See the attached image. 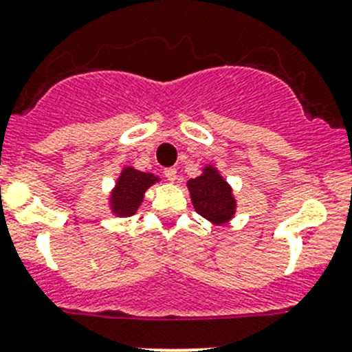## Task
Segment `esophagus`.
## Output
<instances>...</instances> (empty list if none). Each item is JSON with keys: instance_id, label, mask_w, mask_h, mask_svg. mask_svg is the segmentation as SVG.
<instances>
[{"instance_id": "34e87169", "label": "esophagus", "mask_w": 352, "mask_h": 352, "mask_svg": "<svg viewBox=\"0 0 352 352\" xmlns=\"http://www.w3.org/2000/svg\"><path fill=\"white\" fill-rule=\"evenodd\" d=\"M165 177L170 180V182H173V180L177 179V170L175 168H166L165 170Z\"/></svg>"}]
</instances>
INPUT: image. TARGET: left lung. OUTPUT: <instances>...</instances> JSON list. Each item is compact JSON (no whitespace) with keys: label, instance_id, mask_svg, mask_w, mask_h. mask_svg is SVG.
Wrapping results in <instances>:
<instances>
[{"label":"left lung","instance_id":"1","mask_svg":"<svg viewBox=\"0 0 352 352\" xmlns=\"http://www.w3.org/2000/svg\"><path fill=\"white\" fill-rule=\"evenodd\" d=\"M196 212L215 226L228 224L236 213L232 187L213 165L203 166V173L187 182Z\"/></svg>","mask_w":352,"mask_h":352}]
</instances>
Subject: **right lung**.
Returning a JSON list of instances; mask_svg holds the SVG:
<instances>
[{
  "label": "right lung",
  "mask_w": 352,
  "mask_h": 352,
  "mask_svg": "<svg viewBox=\"0 0 352 352\" xmlns=\"http://www.w3.org/2000/svg\"><path fill=\"white\" fill-rule=\"evenodd\" d=\"M160 182V177L154 173L140 172L133 166H124L114 184L109 196V206L113 215L131 217L142 205L146 191L153 184Z\"/></svg>",
  "instance_id": "1"
}]
</instances>
